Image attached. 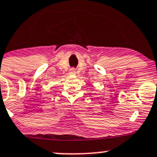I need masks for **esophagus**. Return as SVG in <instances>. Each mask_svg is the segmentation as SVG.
<instances>
[{"instance_id": "obj_1", "label": "esophagus", "mask_w": 157, "mask_h": 157, "mask_svg": "<svg viewBox=\"0 0 157 157\" xmlns=\"http://www.w3.org/2000/svg\"><path fill=\"white\" fill-rule=\"evenodd\" d=\"M70 74H76V70L74 68H71L70 70Z\"/></svg>"}]
</instances>
